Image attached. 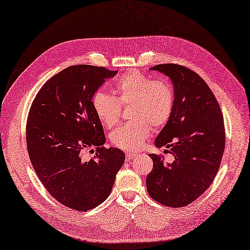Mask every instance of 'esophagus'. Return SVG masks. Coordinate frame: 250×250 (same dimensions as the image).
<instances>
[{"label":"esophagus","mask_w":250,"mask_h":250,"mask_svg":"<svg viewBox=\"0 0 250 250\" xmlns=\"http://www.w3.org/2000/svg\"><path fill=\"white\" fill-rule=\"evenodd\" d=\"M136 157V154H132V153H126V156H125V158H126V161H130L132 158H135Z\"/></svg>","instance_id":"1"}]
</instances>
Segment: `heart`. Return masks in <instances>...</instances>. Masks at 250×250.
Wrapping results in <instances>:
<instances>
[{
  "instance_id": "obj_1",
  "label": "heart",
  "mask_w": 250,
  "mask_h": 250,
  "mask_svg": "<svg viewBox=\"0 0 250 250\" xmlns=\"http://www.w3.org/2000/svg\"><path fill=\"white\" fill-rule=\"evenodd\" d=\"M117 97L103 90L92 96V106L101 123L110 128L121 117V105H132L129 124L118 127L110 133L111 143L119 148L136 151L148 139L151 126L161 128L171 118L174 92L168 83L155 79L139 71H129L114 83Z\"/></svg>"
}]
</instances>
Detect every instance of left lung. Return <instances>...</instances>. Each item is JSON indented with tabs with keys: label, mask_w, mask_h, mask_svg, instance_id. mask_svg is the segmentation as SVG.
<instances>
[{
	"label": "left lung",
	"mask_w": 250,
	"mask_h": 250,
	"mask_svg": "<svg viewBox=\"0 0 250 250\" xmlns=\"http://www.w3.org/2000/svg\"><path fill=\"white\" fill-rule=\"evenodd\" d=\"M167 75L174 87L171 118L156 138V147L166 146L172 162L150 154L154 168L146 178L150 197L161 205L181 208L210 187L220 168L225 149L221 107L204 79L179 64L150 68Z\"/></svg>",
	"instance_id": "8db88e82"
}]
</instances>
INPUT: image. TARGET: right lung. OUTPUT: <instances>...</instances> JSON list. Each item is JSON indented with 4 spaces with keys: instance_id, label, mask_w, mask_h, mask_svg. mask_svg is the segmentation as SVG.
<instances>
[{
    "instance_id": "right-lung-1",
    "label": "right lung",
    "mask_w": 250,
    "mask_h": 250,
    "mask_svg": "<svg viewBox=\"0 0 250 250\" xmlns=\"http://www.w3.org/2000/svg\"><path fill=\"white\" fill-rule=\"evenodd\" d=\"M117 73L104 66H69L48 79L30 107V162L48 193L73 210L88 211L104 202L125 161L121 149L104 147V129L92 106L97 89ZM93 146L95 157L88 161L83 151Z\"/></svg>"
}]
</instances>
